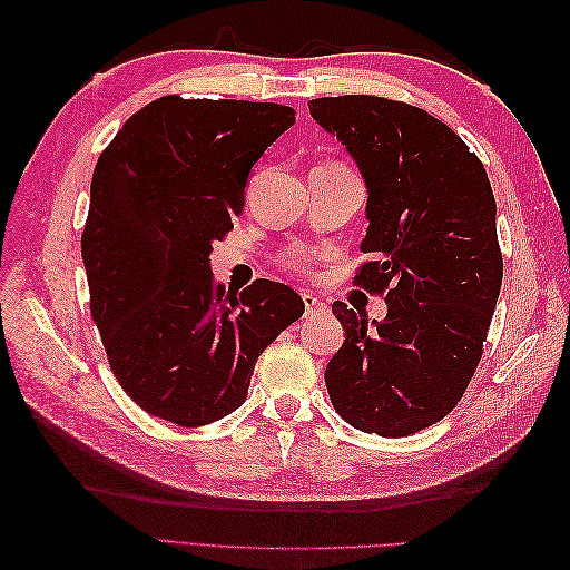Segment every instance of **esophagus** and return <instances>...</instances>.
I'll use <instances>...</instances> for the list:
<instances>
[{
    "label": "esophagus",
    "mask_w": 570,
    "mask_h": 570,
    "mask_svg": "<svg viewBox=\"0 0 570 570\" xmlns=\"http://www.w3.org/2000/svg\"><path fill=\"white\" fill-rule=\"evenodd\" d=\"M302 299H304V306H306V316H312V314L321 312V308L325 306L321 297H316V295H308V292H304Z\"/></svg>",
    "instance_id": "1"
}]
</instances>
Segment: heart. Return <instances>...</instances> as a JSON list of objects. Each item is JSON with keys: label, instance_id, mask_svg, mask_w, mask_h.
Listing matches in <instances>:
<instances>
[{"label": "heart", "instance_id": "b5f03b06", "mask_svg": "<svg viewBox=\"0 0 570 570\" xmlns=\"http://www.w3.org/2000/svg\"><path fill=\"white\" fill-rule=\"evenodd\" d=\"M306 262H308V254L306 252H292L289 256H287V264H289V268H295V271H299V268H304L306 266Z\"/></svg>", "mask_w": 570, "mask_h": 570}]
</instances>
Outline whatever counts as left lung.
Masks as SVG:
<instances>
[{
    "instance_id": "obj_1",
    "label": "left lung",
    "mask_w": 570,
    "mask_h": 570,
    "mask_svg": "<svg viewBox=\"0 0 570 570\" xmlns=\"http://www.w3.org/2000/svg\"><path fill=\"white\" fill-rule=\"evenodd\" d=\"M366 183L368 230L356 283L385 292L387 316L344 302L325 385L361 433L404 438L442 421L469 387L502 287L497 204L485 168L428 111L371 95L308 101Z\"/></svg>"
}]
</instances>
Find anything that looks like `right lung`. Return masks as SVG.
<instances>
[{"label":"right lung","instance_id":"1","mask_svg":"<svg viewBox=\"0 0 570 570\" xmlns=\"http://www.w3.org/2000/svg\"><path fill=\"white\" fill-rule=\"evenodd\" d=\"M295 126L283 105L168 95L99 154L82 230L90 312L116 381L151 416L197 428L247 400L256 358L304 314L295 289L214 283L252 166Z\"/></svg>","mask_w":570,"mask_h":570}]
</instances>
